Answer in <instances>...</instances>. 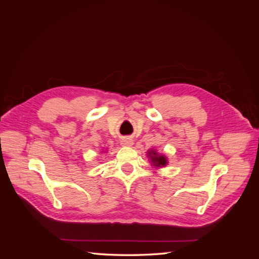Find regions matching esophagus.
<instances>
[{"label": "esophagus", "instance_id": "34e87169", "mask_svg": "<svg viewBox=\"0 0 259 259\" xmlns=\"http://www.w3.org/2000/svg\"><path fill=\"white\" fill-rule=\"evenodd\" d=\"M121 144L123 145V146H126V147H131V146H133V140L132 139H130V138H124V139H122V142H121Z\"/></svg>", "mask_w": 259, "mask_h": 259}]
</instances>
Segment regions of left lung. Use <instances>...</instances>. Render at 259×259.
<instances>
[{
	"mask_svg": "<svg viewBox=\"0 0 259 259\" xmlns=\"http://www.w3.org/2000/svg\"><path fill=\"white\" fill-rule=\"evenodd\" d=\"M148 156L150 158L152 165L155 167H163L167 164V159L166 156H164L162 154H158L155 150H150L148 152Z\"/></svg>",
	"mask_w": 259,
	"mask_h": 259,
	"instance_id": "1",
	"label": "left lung"
}]
</instances>
